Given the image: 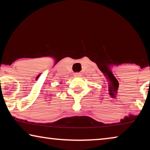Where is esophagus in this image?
I'll list each match as a JSON object with an SVG mask.
<instances>
[{
	"mask_svg": "<svg viewBox=\"0 0 150 150\" xmlns=\"http://www.w3.org/2000/svg\"><path fill=\"white\" fill-rule=\"evenodd\" d=\"M81 76V73H75L74 74V77H80Z\"/></svg>",
	"mask_w": 150,
	"mask_h": 150,
	"instance_id": "1",
	"label": "esophagus"
}]
</instances>
